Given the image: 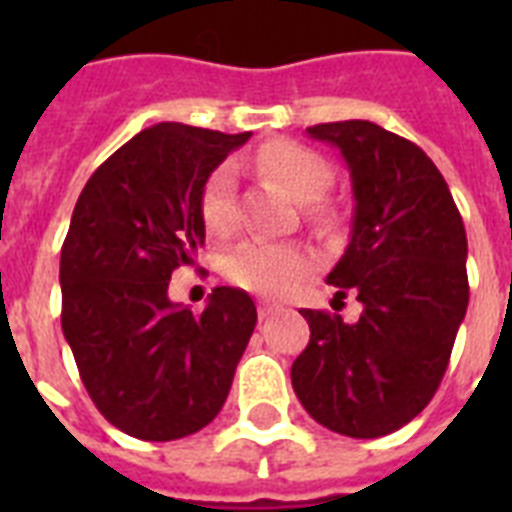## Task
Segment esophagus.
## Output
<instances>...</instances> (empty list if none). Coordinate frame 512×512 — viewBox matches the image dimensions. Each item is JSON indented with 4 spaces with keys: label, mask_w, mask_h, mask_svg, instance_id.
Returning <instances> with one entry per match:
<instances>
[{
    "label": "esophagus",
    "mask_w": 512,
    "mask_h": 512,
    "mask_svg": "<svg viewBox=\"0 0 512 512\" xmlns=\"http://www.w3.org/2000/svg\"><path fill=\"white\" fill-rule=\"evenodd\" d=\"M276 311H279V305L271 303V300H260V303H257V316H260V319H271Z\"/></svg>",
    "instance_id": "obj_1"
}]
</instances>
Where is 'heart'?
Segmentation results:
<instances>
[{
  "instance_id": "obj_1",
  "label": "heart",
  "mask_w": 512,
  "mask_h": 512,
  "mask_svg": "<svg viewBox=\"0 0 512 512\" xmlns=\"http://www.w3.org/2000/svg\"><path fill=\"white\" fill-rule=\"evenodd\" d=\"M257 170L273 177L287 188L300 204L319 201L332 185V167L324 156L292 140L265 143L255 156ZM201 220L212 233H228L236 225V201H233V170L220 164L201 185L199 193ZM311 255L297 241L244 239L233 244L220 260L225 279L236 287L257 295L281 297L311 271Z\"/></svg>"
}]
</instances>
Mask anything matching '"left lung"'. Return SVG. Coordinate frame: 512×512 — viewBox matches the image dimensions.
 I'll return each mask as SVG.
<instances>
[{"label":"left lung","mask_w":512,"mask_h":512,"mask_svg":"<svg viewBox=\"0 0 512 512\" xmlns=\"http://www.w3.org/2000/svg\"><path fill=\"white\" fill-rule=\"evenodd\" d=\"M353 180L350 244L327 281L364 305L358 321L303 308L311 340L292 364L300 404L324 428L380 438L404 428L444 380L468 311V236L449 185L412 140L380 124L329 122Z\"/></svg>","instance_id":"8db88e82"}]
</instances>
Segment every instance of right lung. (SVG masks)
I'll return each mask as SVG.
<instances>
[{"label":"right lung","instance_id":"right-lung-1","mask_svg":"<svg viewBox=\"0 0 512 512\" xmlns=\"http://www.w3.org/2000/svg\"><path fill=\"white\" fill-rule=\"evenodd\" d=\"M247 140L154 124L92 172L71 215L63 335L92 404L140 441H175L215 420L257 324L244 289L217 287L199 316L167 297L172 271L204 247L201 185Z\"/></svg>","mask_w":512,"mask_h":512}]
</instances>
